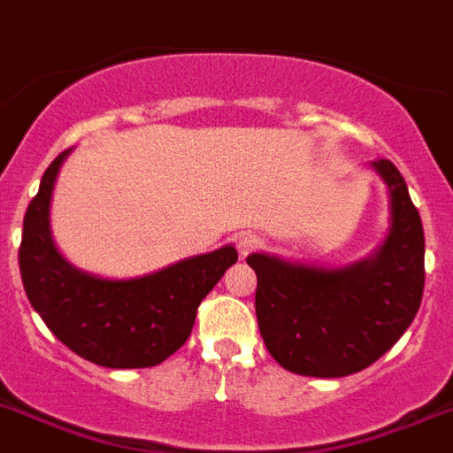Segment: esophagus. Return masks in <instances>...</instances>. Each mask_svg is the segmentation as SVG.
<instances>
[{"instance_id":"1","label":"esophagus","mask_w":453,"mask_h":453,"mask_svg":"<svg viewBox=\"0 0 453 453\" xmlns=\"http://www.w3.org/2000/svg\"><path fill=\"white\" fill-rule=\"evenodd\" d=\"M235 242H238V252H241L242 257H247V254L261 247V238H258L257 234H241Z\"/></svg>"}]
</instances>
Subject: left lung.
Here are the masks:
<instances>
[{
	"label": "left lung",
	"instance_id": "8db88e82",
	"mask_svg": "<svg viewBox=\"0 0 453 453\" xmlns=\"http://www.w3.org/2000/svg\"><path fill=\"white\" fill-rule=\"evenodd\" d=\"M389 188L392 229L373 257L346 268L288 264L250 254L258 330L284 369L342 378L373 365L399 342L424 293V226L403 176L373 162Z\"/></svg>",
	"mask_w": 453,
	"mask_h": 453
}]
</instances>
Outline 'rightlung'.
<instances>
[{"label": "right lung", "instance_id": "add662e5", "mask_svg": "<svg viewBox=\"0 0 453 453\" xmlns=\"http://www.w3.org/2000/svg\"><path fill=\"white\" fill-rule=\"evenodd\" d=\"M45 169L18 250L32 307L61 343L107 369L156 366L188 342L201 300L238 261L235 247L185 258L137 280H103L73 268L50 234V199L61 162Z\"/></svg>", "mask_w": 453, "mask_h": 453}]
</instances>
